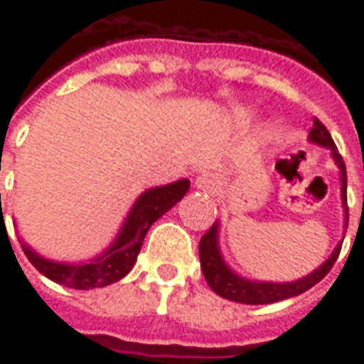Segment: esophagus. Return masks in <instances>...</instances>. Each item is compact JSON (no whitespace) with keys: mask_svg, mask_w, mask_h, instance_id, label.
<instances>
[{"mask_svg":"<svg viewBox=\"0 0 364 364\" xmlns=\"http://www.w3.org/2000/svg\"><path fill=\"white\" fill-rule=\"evenodd\" d=\"M193 185H195V189L205 191V193H214V191H216V187H218V183H216V177H214V175H210V173L198 175Z\"/></svg>","mask_w":364,"mask_h":364,"instance_id":"1","label":"esophagus"}]
</instances>
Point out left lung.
<instances>
[{"label": "left lung", "mask_w": 364, "mask_h": 364, "mask_svg": "<svg viewBox=\"0 0 364 364\" xmlns=\"http://www.w3.org/2000/svg\"><path fill=\"white\" fill-rule=\"evenodd\" d=\"M308 140L312 144H318L321 148H328L331 151V158L336 161V166L339 167L341 205H343V228L347 230L349 208H347V171H345L343 158L339 156V151H337L336 144L331 140V134L328 132V128L323 127L318 119H314V127L310 130V134H308ZM218 230H220V224L214 222L213 228L200 237V244H198L200 267H203V273H205L208 287L218 296L232 300V302H242V304H273V302H279V300H284V298L298 296V294H302L308 289H312L314 284L320 282L329 273V269L333 267L337 255L341 252V244H343V240H341L328 259L323 261L318 269H314L312 273L302 277V279H296V281L290 282L252 281V279H245L242 274H237L224 261L220 244H218Z\"/></svg>", "instance_id": "obj_1"}]
</instances>
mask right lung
Here are the masks:
<instances>
[{
  "instance_id": "1",
  "label": "right lung",
  "mask_w": 364,
  "mask_h": 364,
  "mask_svg": "<svg viewBox=\"0 0 364 364\" xmlns=\"http://www.w3.org/2000/svg\"><path fill=\"white\" fill-rule=\"evenodd\" d=\"M189 187V179H179V181L169 183V185L144 191L142 195L134 200V205L130 208V213L127 214V218L122 222L119 234L112 240L111 245L90 261L64 263V261L46 259L41 253H36L31 245L25 244L23 240H19L21 247H23L28 261L46 279L60 282L68 289H101V287L120 281L122 277L130 273V269L134 267L136 257H138L140 247L144 244V237L148 234L151 224L161 218L169 208H173L187 195Z\"/></svg>"
}]
</instances>
